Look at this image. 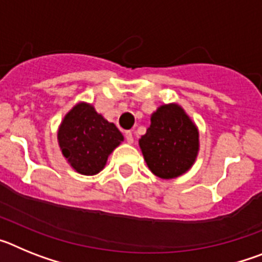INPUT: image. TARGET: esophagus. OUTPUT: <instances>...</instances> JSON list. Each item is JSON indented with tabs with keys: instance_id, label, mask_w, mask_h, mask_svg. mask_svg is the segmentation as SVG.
Instances as JSON below:
<instances>
[{
	"instance_id": "esophagus-1",
	"label": "esophagus",
	"mask_w": 262,
	"mask_h": 262,
	"mask_svg": "<svg viewBox=\"0 0 262 262\" xmlns=\"http://www.w3.org/2000/svg\"><path fill=\"white\" fill-rule=\"evenodd\" d=\"M124 138H126L127 143L134 142V136H133V133H131V131H126V133H124Z\"/></svg>"
}]
</instances>
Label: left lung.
<instances>
[{"label": "left lung", "instance_id": "8db88e82", "mask_svg": "<svg viewBox=\"0 0 262 262\" xmlns=\"http://www.w3.org/2000/svg\"><path fill=\"white\" fill-rule=\"evenodd\" d=\"M139 145L151 172L169 180L184 174L195 161L198 129L180 106L163 105L152 114Z\"/></svg>", "mask_w": 262, "mask_h": 262}]
</instances>
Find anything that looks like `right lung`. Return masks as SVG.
Returning <instances> with one entry per match:
<instances>
[{
    "mask_svg": "<svg viewBox=\"0 0 262 262\" xmlns=\"http://www.w3.org/2000/svg\"><path fill=\"white\" fill-rule=\"evenodd\" d=\"M57 139L62 155L76 172L93 176L102 170L123 135L93 106L78 103L61 122Z\"/></svg>",
    "mask_w": 262,
    "mask_h": 262,
    "instance_id": "add662e5",
    "label": "right lung"
}]
</instances>
